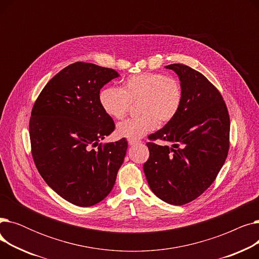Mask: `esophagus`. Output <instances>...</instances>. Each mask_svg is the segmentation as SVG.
<instances>
[{
	"instance_id": "obj_1",
	"label": "esophagus",
	"mask_w": 259,
	"mask_h": 259,
	"mask_svg": "<svg viewBox=\"0 0 259 259\" xmlns=\"http://www.w3.org/2000/svg\"><path fill=\"white\" fill-rule=\"evenodd\" d=\"M128 143H129V145H130V146H133V145H137V144H139V141L129 140V141H128Z\"/></svg>"
}]
</instances>
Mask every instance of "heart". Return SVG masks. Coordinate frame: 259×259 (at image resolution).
<instances>
[{
  "instance_id": "heart-1",
  "label": "heart",
  "mask_w": 259,
  "mask_h": 259,
  "mask_svg": "<svg viewBox=\"0 0 259 259\" xmlns=\"http://www.w3.org/2000/svg\"><path fill=\"white\" fill-rule=\"evenodd\" d=\"M183 88L174 77L162 73L145 72L129 76L122 88L104 87L99 102L104 112L114 119L127 114L130 105L138 103V117L121 121L116 127L120 138L137 141L153 131L158 121L167 124L179 114L183 104Z\"/></svg>"
}]
</instances>
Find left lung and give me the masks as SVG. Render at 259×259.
<instances>
[{
	"label": "left lung",
	"instance_id": "obj_1",
	"mask_svg": "<svg viewBox=\"0 0 259 259\" xmlns=\"http://www.w3.org/2000/svg\"><path fill=\"white\" fill-rule=\"evenodd\" d=\"M166 68L179 75L183 104L174 119L149 137L171 146L147 143L150 156L144 172L158 198L182 206L205 192L224 166L230 117L222 94L205 75L183 64Z\"/></svg>",
	"mask_w": 259,
	"mask_h": 259
}]
</instances>
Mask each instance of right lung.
<instances>
[{
    "instance_id": "obj_1",
    "label": "right lung",
    "mask_w": 259,
    "mask_h": 259,
    "mask_svg": "<svg viewBox=\"0 0 259 259\" xmlns=\"http://www.w3.org/2000/svg\"><path fill=\"white\" fill-rule=\"evenodd\" d=\"M117 76L110 68L76 62L48 81L32 108L34 164L53 191L75 206H93L111 192L127 152L126 139L100 144L115 125L99 94Z\"/></svg>"
}]
</instances>
